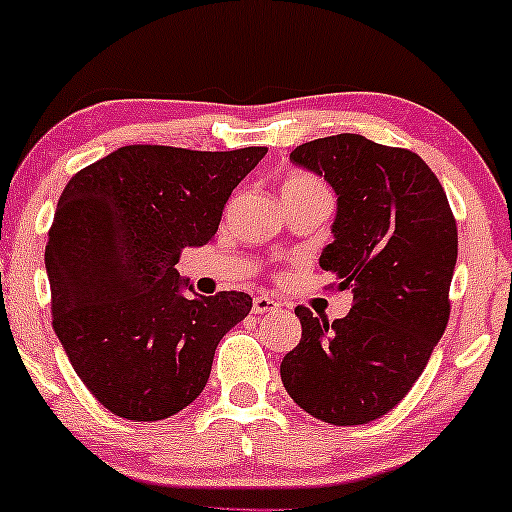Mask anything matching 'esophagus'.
I'll return each mask as SVG.
<instances>
[{
    "mask_svg": "<svg viewBox=\"0 0 512 512\" xmlns=\"http://www.w3.org/2000/svg\"><path fill=\"white\" fill-rule=\"evenodd\" d=\"M274 308H279V303H276L274 298H269V296H257L255 301H252V313H257V315L272 313Z\"/></svg>",
    "mask_w": 512,
    "mask_h": 512,
    "instance_id": "esophagus-1",
    "label": "esophagus"
}]
</instances>
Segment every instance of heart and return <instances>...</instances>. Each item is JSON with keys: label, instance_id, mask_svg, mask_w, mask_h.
I'll return each instance as SVG.
<instances>
[{"label": "heart", "instance_id": "b5f03b06", "mask_svg": "<svg viewBox=\"0 0 512 512\" xmlns=\"http://www.w3.org/2000/svg\"><path fill=\"white\" fill-rule=\"evenodd\" d=\"M305 192H330L325 182L310 173H289L281 182V195H305Z\"/></svg>", "mask_w": 512, "mask_h": 512}]
</instances>
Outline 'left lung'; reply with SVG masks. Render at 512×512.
I'll use <instances>...</instances> for the list:
<instances>
[{"instance_id": "obj_1", "label": "left lung", "mask_w": 512, "mask_h": 512, "mask_svg": "<svg viewBox=\"0 0 512 512\" xmlns=\"http://www.w3.org/2000/svg\"><path fill=\"white\" fill-rule=\"evenodd\" d=\"M291 161L337 192L320 267L354 303L334 322L298 305L303 334L281 361V383L325 424H368L407 397L448 327L455 216L436 173L409 149L337 134L296 146Z\"/></svg>"}]
</instances>
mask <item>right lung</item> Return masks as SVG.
Listing matches in <instances>:
<instances>
[{
	"instance_id": "1",
	"label": "right lung",
	"mask_w": 512,
	"mask_h": 512,
	"mask_svg": "<svg viewBox=\"0 0 512 512\" xmlns=\"http://www.w3.org/2000/svg\"><path fill=\"white\" fill-rule=\"evenodd\" d=\"M267 149L122 146L64 187L48 231L52 327L93 397L129 421L195 402L221 337L250 313L243 291L185 298L175 269L207 245Z\"/></svg>"
}]
</instances>
